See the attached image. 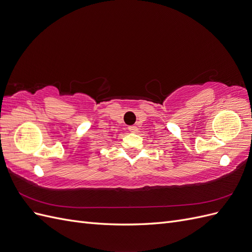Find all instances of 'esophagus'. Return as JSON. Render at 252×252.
Returning <instances> with one entry per match:
<instances>
[{
	"mask_svg": "<svg viewBox=\"0 0 252 252\" xmlns=\"http://www.w3.org/2000/svg\"><path fill=\"white\" fill-rule=\"evenodd\" d=\"M128 130L130 131V132H136V131H138V127L134 126V125L129 126V127H128Z\"/></svg>",
	"mask_w": 252,
	"mask_h": 252,
	"instance_id": "1",
	"label": "esophagus"
}]
</instances>
